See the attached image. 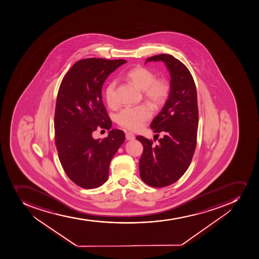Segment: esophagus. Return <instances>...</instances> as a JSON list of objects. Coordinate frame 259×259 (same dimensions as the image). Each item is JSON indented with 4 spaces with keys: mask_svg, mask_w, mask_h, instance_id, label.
<instances>
[{
    "mask_svg": "<svg viewBox=\"0 0 259 259\" xmlns=\"http://www.w3.org/2000/svg\"><path fill=\"white\" fill-rule=\"evenodd\" d=\"M126 140H134L135 139V136H134L133 133L127 132V133H126Z\"/></svg>",
    "mask_w": 259,
    "mask_h": 259,
    "instance_id": "34e87169",
    "label": "esophagus"
}]
</instances>
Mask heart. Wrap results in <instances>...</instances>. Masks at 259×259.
Listing matches in <instances>:
<instances>
[{
  "label": "heart",
  "instance_id": "1",
  "mask_svg": "<svg viewBox=\"0 0 259 259\" xmlns=\"http://www.w3.org/2000/svg\"><path fill=\"white\" fill-rule=\"evenodd\" d=\"M126 78L133 81L137 87L143 89L146 98L155 104H162L170 93V84L166 78H155V74L144 67H133L126 71ZM116 81L112 79L108 81L104 89V98L110 107L116 106ZM153 114V108L147 103L126 107L116 116L119 125L130 130H138L144 126Z\"/></svg>",
  "mask_w": 259,
  "mask_h": 259
}]
</instances>
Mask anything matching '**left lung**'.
I'll return each instance as SVG.
<instances>
[{
    "label": "left lung",
    "mask_w": 259,
    "mask_h": 259,
    "mask_svg": "<svg viewBox=\"0 0 259 259\" xmlns=\"http://www.w3.org/2000/svg\"><path fill=\"white\" fill-rule=\"evenodd\" d=\"M163 62L171 75L168 99L152 123L156 135L161 133L158 144L143 136L137 139L143 143L139 161L142 180L154 188L171 185L185 174L190 166L197 146L198 107L197 89L188 67L174 56L160 54L147 62Z\"/></svg>",
    "instance_id": "1"
}]
</instances>
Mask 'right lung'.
<instances>
[{"label": "right lung", "instance_id": "obj_1", "mask_svg": "<svg viewBox=\"0 0 259 259\" xmlns=\"http://www.w3.org/2000/svg\"><path fill=\"white\" fill-rule=\"evenodd\" d=\"M122 59L87 58L76 62L62 79L55 109V143L65 172L85 189L106 183L109 165L125 141L112 129L107 138H93L98 128L110 130L112 121L102 102V85L110 74L126 63Z\"/></svg>", "mask_w": 259, "mask_h": 259}]
</instances>
